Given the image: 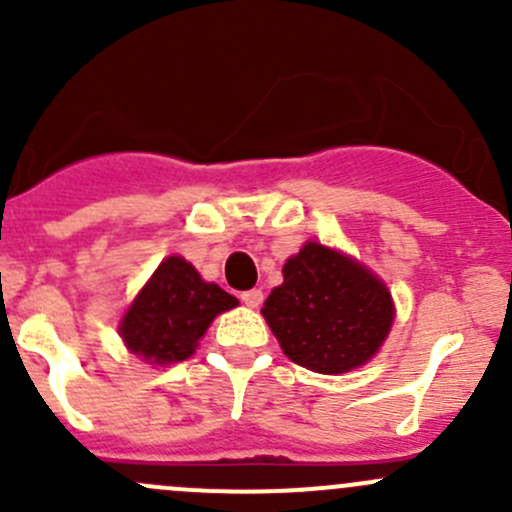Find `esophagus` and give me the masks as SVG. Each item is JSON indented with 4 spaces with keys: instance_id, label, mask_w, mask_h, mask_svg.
<instances>
[{
    "instance_id": "obj_1",
    "label": "esophagus",
    "mask_w": 512,
    "mask_h": 512,
    "mask_svg": "<svg viewBox=\"0 0 512 512\" xmlns=\"http://www.w3.org/2000/svg\"><path fill=\"white\" fill-rule=\"evenodd\" d=\"M262 299H265V294H262V289H247V292H242V302L247 304V307H260Z\"/></svg>"
}]
</instances>
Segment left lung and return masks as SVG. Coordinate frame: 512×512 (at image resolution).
I'll return each instance as SVG.
<instances>
[{
  "instance_id": "8db88e82",
  "label": "left lung",
  "mask_w": 512,
  "mask_h": 512,
  "mask_svg": "<svg viewBox=\"0 0 512 512\" xmlns=\"http://www.w3.org/2000/svg\"><path fill=\"white\" fill-rule=\"evenodd\" d=\"M285 282L262 314L294 364L344 374L369 361L394 322L386 287L359 262L307 242L289 257Z\"/></svg>"
}]
</instances>
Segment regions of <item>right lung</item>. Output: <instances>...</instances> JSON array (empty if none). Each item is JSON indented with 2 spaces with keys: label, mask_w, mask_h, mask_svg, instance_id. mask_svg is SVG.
Segmentation results:
<instances>
[{
  "label": "right lung",
  "mask_w": 512,
  "mask_h": 512,
  "mask_svg": "<svg viewBox=\"0 0 512 512\" xmlns=\"http://www.w3.org/2000/svg\"><path fill=\"white\" fill-rule=\"evenodd\" d=\"M235 304L225 289L200 280L183 257H168L123 317L121 337L148 364H173L188 359L210 322Z\"/></svg>",
  "instance_id": "right-lung-1"
}]
</instances>
